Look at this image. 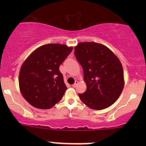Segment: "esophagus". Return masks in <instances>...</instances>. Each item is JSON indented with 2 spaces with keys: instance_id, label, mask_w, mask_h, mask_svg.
Listing matches in <instances>:
<instances>
[{
  "instance_id": "esophagus-1",
  "label": "esophagus",
  "mask_w": 146,
  "mask_h": 146,
  "mask_svg": "<svg viewBox=\"0 0 146 146\" xmlns=\"http://www.w3.org/2000/svg\"><path fill=\"white\" fill-rule=\"evenodd\" d=\"M78 81H76V82H75V83L73 84V85H72V86H73V88H76V87L77 86V84H78Z\"/></svg>"
}]
</instances>
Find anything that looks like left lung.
<instances>
[{
	"label": "left lung",
	"mask_w": 146,
	"mask_h": 146,
	"mask_svg": "<svg viewBox=\"0 0 146 146\" xmlns=\"http://www.w3.org/2000/svg\"><path fill=\"white\" fill-rule=\"evenodd\" d=\"M74 54L83 69L87 90L78 94L85 104L93 110H103L114 104L123 88L121 64L112 51L95 42H81Z\"/></svg>",
	"instance_id": "8db88e82"
}]
</instances>
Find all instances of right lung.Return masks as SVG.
<instances>
[{"label":"right lung","instance_id":"right-lung-1","mask_svg":"<svg viewBox=\"0 0 146 146\" xmlns=\"http://www.w3.org/2000/svg\"><path fill=\"white\" fill-rule=\"evenodd\" d=\"M73 50L59 44L39 47L26 59L19 76L23 98L33 107L46 110L58 102L67 89L60 65Z\"/></svg>","mask_w":146,"mask_h":146}]
</instances>
